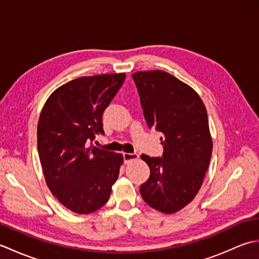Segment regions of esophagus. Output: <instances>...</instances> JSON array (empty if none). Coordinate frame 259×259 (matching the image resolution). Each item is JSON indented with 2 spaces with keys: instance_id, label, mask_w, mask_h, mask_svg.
Here are the masks:
<instances>
[{
  "instance_id": "34e87169",
  "label": "esophagus",
  "mask_w": 259,
  "mask_h": 259,
  "mask_svg": "<svg viewBox=\"0 0 259 259\" xmlns=\"http://www.w3.org/2000/svg\"><path fill=\"white\" fill-rule=\"evenodd\" d=\"M139 158L138 153H128V152H124L123 153V160L125 163H128L133 160H136V159Z\"/></svg>"
}]
</instances>
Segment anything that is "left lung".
Wrapping results in <instances>:
<instances>
[{
  "mask_svg": "<svg viewBox=\"0 0 259 259\" xmlns=\"http://www.w3.org/2000/svg\"><path fill=\"white\" fill-rule=\"evenodd\" d=\"M149 128L163 135L160 158L141 155L150 177L140 194L150 207L174 213L199 191L212 152L208 115L198 93L185 82L159 70L133 74Z\"/></svg>",
  "mask_w": 259,
  "mask_h": 259,
  "instance_id": "1",
  "label": "left lung"
}]
</instances>
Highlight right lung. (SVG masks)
<instances>
[{
    "label": "right lung",
    "mask_w": 259,
    "mask_h": 259,
    "mask_svg": "<svg viewBox=\"0 0 259 259\" xmlns=\"http://www.w3.org/2000/svg\"><path fill=\"white\" fill-rule=\"evenodd\" d=\"M125 73L81 76L52 92L37 122V151L49 189L73 212L87 214L109 200L121 153L88 142L104 134L102 114Z\"/></svg>",
    "instance_id": "add662e5"
}]
</instances>
